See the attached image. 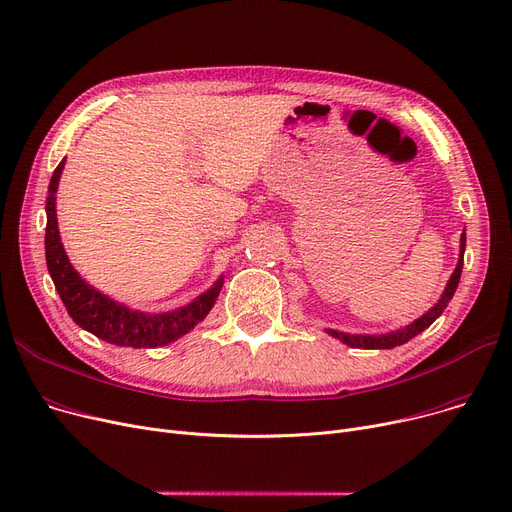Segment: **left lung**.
<instances>
[{
    "label": "left lung",
    "instance_id": "left-lung-1",
    "mask_svg": "<svg viewBox=\"0 0 512 512\" xmlns=\"http://www.w3.org/2000/svg\"><path fill=\"white\" fill-rule=\"evenodd\" d=\"M465 230L461 234V253H459V263H456L454 272L442 292V297L438 299V303L429 309L427 313H423L421 317H417L413 324L405 326V328H398V330H392V332H386V334H346V332H338V330H330L326 328V332L332 336V338H338L342 344L346 346H353V348H369V351H373V348H394V346H400L409 342L411 338H415L417 334H421L423 330H427L429 326L434 324V321L444 313V309L448 307L450 299L454 297L456 292V286H459L461 282V272H463V257H465Z\"/></svg>",
    "mask_w": 512,
    "mask_h": 512
}]
</instances>
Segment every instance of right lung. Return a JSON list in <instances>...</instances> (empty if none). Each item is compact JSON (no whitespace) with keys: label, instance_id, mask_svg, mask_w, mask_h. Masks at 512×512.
<instances>
[{"label":"right lung","instance_id":"1","mask_svg":"<svg viewBox=\"0 0 512 512\" xmlns=\"http://www.w3.org/2000/svg\"><path fill=\"white\" fill-rule=\"evenodd\" d=\"M64 166L66 159L60 161V166L49 180V195L45 201V259L49 276L53 284H56V290L64 307L68 309V315L80 328L91 332L93 336L116 346L132 348H155L170 344L191 332L197 324H201L215 301H218V294L224 286V276L215 280L211 288L199 294L195 301L164 313L130 309L124 303H118L107 297V294L99 292L85 278H80L64 251L58 228L56 193Z\"/></svg>","mask_w":512,"mask_h":512}]
</instances>
